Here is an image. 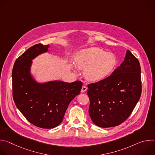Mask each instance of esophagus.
<instances>
[{"label": "esophagus", "mask_w": 155, "mask_h": 155, "mask_svg": "<svg viewBox=\"0 0 155 155\" xmlns=\"http://www.w3.org/2000/svg\"><path fill=\"white\" fill-rule=\"evenodd\" d=\"M87 87L85 86V85H83V86H82V87H81V93H84V92H85L86 90H87Z\"/></svg>", "instance_id": "esophagus-1"}]
</instances>
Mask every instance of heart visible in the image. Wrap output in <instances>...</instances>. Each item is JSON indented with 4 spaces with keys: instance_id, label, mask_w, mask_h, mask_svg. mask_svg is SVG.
<instances>
[{
    "instance_id": "b5f03b06",
    "label": "heart",
    "mask_w": 155,
    "mask_h": 155,
    "mask_svg": "<svg viewBox=\"0 0 155 155\" xmlns=\"http://www.w3.org/2000/svg\"><path fill=\"white\" fill-rule=\"evenodd\" d=\"M80 69H84L85 77L90 81H99L107 77L115 68L117 59L111 53L98 48L81 51L75 59Z\"/></svg>"
}]
</instances>
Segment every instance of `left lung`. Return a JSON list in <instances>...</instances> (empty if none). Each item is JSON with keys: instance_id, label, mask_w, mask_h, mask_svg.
Segmentation results:
<instances>
[{"instance_id": "obj_1", "label": "left lung", "mask_w": 155, "mask_h": 155, "mask_svg": "<svg viewBox=\"0 0 155 155\" xmlns=\"http://www.w3.org/2000/svg\"><path fill=\"white\" fill-rule=\"evenodd\" d=\"M138 59L127 50L124 61L107 78L87 84L89 114L101 127L123 123L132 114L142 93Z\"/></svg>"}]
</instances>
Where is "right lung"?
Returning <instances> with one entry per match:
<instances>
[{"instance_id": "add662e5", "label": "right lung", "mask_w": 155, "mask_h": 155, "mask_svg": "<svg viewBox=\"0 0 155 155\" xmlns=\"http://www.w3.org/2000/svg\"><path fill=\"white\" fill-rule=\"evenodd\" d=\"M49 45L36 44L15 61L12 71L13 97L21 114L34 126L51 129L62 121L70 102L80 94L81 81H54L38 84L30 76V67L37 55L48 51Z\"/></svg>"}]
</instances>
